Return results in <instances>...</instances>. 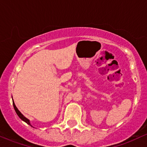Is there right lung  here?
<instances>
[{
  "instance_id": "right-lung-1",
  "label": "right lung",
  "mask_w": 147,
  "mask_h": 147,
  "mask_svg": "<svg viewBox=\"0 0 147 147\" xmlns=\"http://www.w3.org/2000/svg\"><path fill=\"white\" fill-rule=\"evenodd\" d=\"M13 107H14V109H15V110H16V113H17V115H18L19 116V117H20V118L21 119H22V120H23L24 122H26L27 124H28V125H30V126H32V125H30V120H29L28 119H27L26 117H25V116H24L23 115H22V113H21L20 112L19 110H18V109L17 108V107H16V105H15L14 102H13Z\"/></svg>"
}]
</instances>
